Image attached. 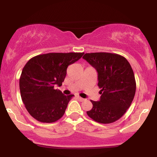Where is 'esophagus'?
<instances>
[{"label": "esophagus", "instance_id": "34e87169", "mask_svg": "<svg viewBox=\"0 0 157 157\" xmlns=\"http://www.w3.org/2000/svg\"><path fill=\"white\" fill-rule=\"evenodd\" d=\"M77 99H78V100H80V101H83V100H85V99L82 98V97H79V96H77Z\"/></svg>", "mask_w": 157, "mask_h": 157}]
</instances>
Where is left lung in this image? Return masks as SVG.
<instances>
[{
	"label": "left lung",
	"instance_id": "obj_1",
	"mask_svg": "<svg viewBox=\"0 0 157 157\" xmlns=\"http://www.w3.org/2000/svg\"><path fill=\"white\" fill-rule=\"evenodd\" d=\"M84 60L97 71L101 94L87 111L97 122L109 124L121 118L130 107L136 92V81L130 63L124 57L108 52L86 53Z\"/></svg>",
	"mask_w": 157,
	"mask_h": 157
}]
</instances>
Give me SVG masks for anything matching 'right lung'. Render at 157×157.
Returning <instances> with one entry per match:
<instances>
[{
    "label": "right lung",
    "mask_w": 157,
    "mask_h": 157,
    "mask_svg": "<svg viewBox=\"0 0 157 157\" xmlns=\"http://www.w3.org/2000/svg\"><path fill=\"white\" fill-rule=\"evenodd\" d=\"M84 53H48L30 59L20 77V91L25 107L30 115L41 122H54L63 116L74 95L63 94L56 86H61L66 69Z\"/></svg>",
    "instance_id": "obj_1"
}]
</instances>
